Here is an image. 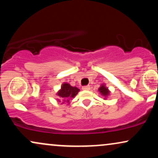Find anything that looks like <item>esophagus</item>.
Here are the masks:
<instances>
[{
    "label": "esophagus",
    "mask_w": 158,
    "mask_h": 158,
    "mask_svg": "<svg viewBox=\"0 0 158 158\" xmlns=\"http://www.w3.org/2000/svg\"><path fill=\"white\" fill-rule=\"evenodd\" d=\"M90 87L89 86V85H85V86L82 87V89L85 90H90Z\"/></svg>",
    "instance_id": "obj_1"
}]
</instances>
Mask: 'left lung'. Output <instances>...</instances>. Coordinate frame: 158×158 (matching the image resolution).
<instances>
[{
  "label": "left lung",
  "instance_id": "left-lung-1",
  "mask_svg": "<svg viewBox=\"0 0 158 158\" xmlns=\"http://www.w3.org/2000/svg\"><path fill=\"white\" fill-rule=\"evenodd\" d=\"M99 90L103 96H105V97H106V96L108 95V94H109V91H108V88H106L104 85H102V86L99 88Z\"/></svg>",
  "mask_w": 158,
  "mask_h": 158
}]
</instances>
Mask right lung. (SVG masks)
<instances>
[{"label":"right lung","instance_id":"add662e5","mask_svg":"<svg viewBox=\"0 0 158 158\" xmlns=\"http://www.w3.org/2000/svg\"><path fill=\"white\" fill-rule=\"evenodd\" d=\"M79 91V89H78L76 87H72L69 84H68V83H64V84L62 85L61 90H59V93L57 94L61 100L66 101L67 103H68L70 102L69 99L73 98Z\"/></svg>","mask_w":158,"mask_h":158}]
</instances>
